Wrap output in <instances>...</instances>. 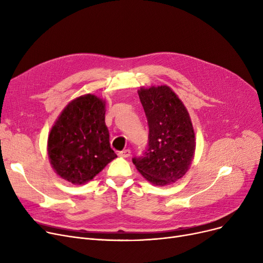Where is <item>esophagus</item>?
<instances>
[{
	"mask_svg": "<svg viewBox=\"0 0 263 263\" xmlns=\"http://www.w3.org/2000/svg\"><path fill=\"white\" fill-rule=\"evenodd\" d=\"M118 156L122 157V158H129L131 156V150L130 149H124L122 151H119Z\"/></svg>",
	"mask_w": 263,
	"mask_h": 263,
	"instance_id": "1",
	"label": "esophagus"
}]
</instances>
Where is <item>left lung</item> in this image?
<instances>
[{"label":"left lung","instance_id":"obj_1","mask_svg":"<svg viewBox=\"0 0 263 263\" xmlns=\"http://www.w3.org/2000/svg\"><path fill=\"white\" fill-rule=\"evenodd\" d=\"M139 96L148 121V148L132 159L136 170L156 185L182 178L195 153V133L182 101L166 85L141 87Z\"/></svg>","mask_w":263,"mask_h":263}]
</instances>
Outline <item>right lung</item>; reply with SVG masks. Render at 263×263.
Here are the masks:
<instances>
[{
  "instance_id": "obj_1",
  "label": "right lung",
  "mask_w": 263,
  "mask_h": 263,
  "mask_svg": "<svg viewBox=\"0 0 263 263\" xmlns=\"http://www.w3.org/2000/svg\"><path fill=\"white\" fill-rule=\"evenodd\" d=\"M105 102L95 95L72 100L61 113L48 139L53 170L73 184H84L117 158L105 126Z\"/></svg>"
}]
</instances>
